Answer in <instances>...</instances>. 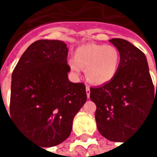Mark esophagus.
<instances>
[{"label":"esophagus","instance_id":"34e87169","mask_svg":"<svg viewBox=\"0 0 157 157\" xmlns=\"http://www.w3.org/2000/svg\"><path fill=\"white\" fill-rule=\"evenodd\" d=\"M86 96H87V98H89L90 97V88L88 86H86Z\"/></svg>","mask_w":157,"mask_h":157}]
</instances>
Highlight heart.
Instances as JSON below:
<instances>
[{
	"mask_svg": "<svg viewBox=\"0 0 157 157\" xmlns=\"http://www.w3.org/2000/svg\"><path fill=\"white\" fill-rule=\"evenodd\" d=\"M120 60V52L115 46L86 44L76 49L69 65L77 73L85 69V75L89 83L102 85L115 76Z\"/></svg>",
	"mask_w": 157,
	"mask_h": 157,
	"instance_id": "obj_1",
	"label": "heart"
}]
</instances>
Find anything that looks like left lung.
<instances>
[{
    "mask_svg": "<svg viewBox=\"0 0 157 157\" xmlns=\"http://www.w3.org/2000/svg\"><path fill=\"white\" fill-rule=\"evenodd\" d=\"M110 42L120 52L119 69L111 81L90 88V99L97 106L99 133L109 140L120 141L133 134L157 106V85L155 91L146 57L139 48L124 39Z\"/></svg>",
    "mask_w": 157,
    "mask_h": 157,
    "instance_id": "8db88e82",
    "label": "left lung"
}]
</instances>
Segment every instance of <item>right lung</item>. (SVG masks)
Masks as SVG:
<instances>
[{"label": "right lung", "mask_w": 157, "mask_h": 157, "mask_svg": "<svg viewBox=\"0 0 157 157\" xmlns=\"http://www.w3.org/2000/svg\"><path fill=\"white\" fill-rule=\"evenodd\" d=\"M68 51L62 41H36L12 73L11 118L43 147L56 146L70 136L73 118L86 101V86L68 78Z\"/></svg>", "instance_id": "1"}]
</instances>
